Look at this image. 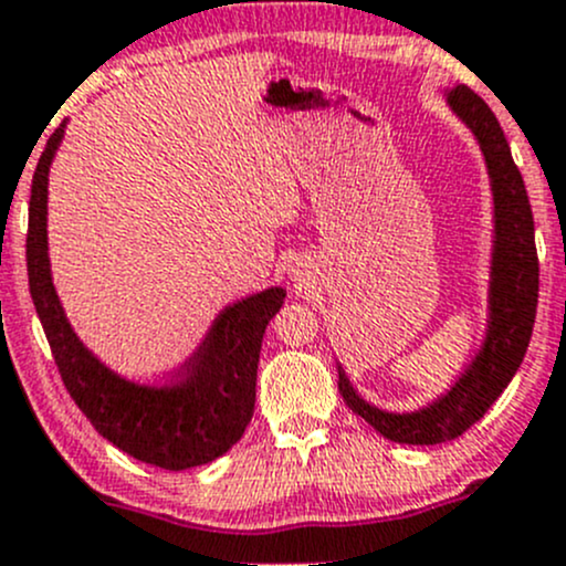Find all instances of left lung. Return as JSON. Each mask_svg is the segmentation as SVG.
I'll use <instances>...</instances> for the list:
<instances>
[{
	"mask_svg": "<svg viewBox=\"0 0 566 566\" xmlns=\"http://www.w3.org/2000/svg\"><path fill=\"white\" fill-rule=\"evenodd\" d=\"M447 104L479 142V150L488 164L490 191H493V254H490L488 328L482 345L441 397L408 413L375 408L353 389L342 364H336L339 394L347 408L373 424L384 438L410 447L454 441L473 421L488 413L490 405L501 397L523 364L534 328L536 298H539L534 216L504 130L490 106L465 84L447 90Z\"/></svg>",
	"mask_w": 566,
	"mask_h": 566,
	"instance_id": "obj_1",
	"label": "left lung"
}]
</instances>
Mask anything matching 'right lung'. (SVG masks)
<instances>
[{
  "instance_id": "add662e5",
  "label": "right lung",
  "mask_w": 566,
  "mask_h": 566,
  "mask_svg": "<svg viewBox=\"0 0 566 566\" xmlns=\"http://www.w3.org/2000/svg\"><path fill=\"white\" fill-rule=\"evenodd\" d=\"M65 123L49 136L40 156L30 197L27 273L45 339L54 353L62 384L95 430L130 458L164 471L213 462L241 441L254 413L256 364L265 325L282 310L287 290L268 287L227 306L213 319L180 375L167 386H145L108 369L84 347L67 323L49 260V167Z\"/></svg>"
}]
</instances>
